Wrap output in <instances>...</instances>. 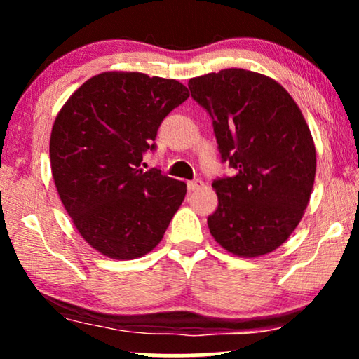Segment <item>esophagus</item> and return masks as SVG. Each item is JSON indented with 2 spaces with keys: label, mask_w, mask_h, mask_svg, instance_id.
<instances>
[{
  "label": "esophagus",
  "mask_w": 359,
  "mask_h": 359,
  "mask_svg": "<svg viewBox=\"0 0 359 359\" xmlns=\"http://www.w3.org/2000/svg\"><path fill=\"white\" fill-rule=\"evenodd\" d=\"M203 186H204L203 180H193V181H189V183H188V189L189 191H196V189L203 188Z\"/></svg>",
  "instance_id": "1"
}]
</instances>
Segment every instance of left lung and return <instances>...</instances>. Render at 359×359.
Masks as SVG:
<instances>
[{
  "label": "left lung",
  "instance_id": "obj_1",
  "mask_svg": "<svg viewBox=\"0 0 359 359\" xmlns=\"http://www.w3.org/2000/svg\"><path fill=\"white\" fill-rule=\"evenodd\" d=\"M193 100L212 119L222 163L233 176L214 180L219 198L208 225L238 257H262L301 222L316 178V147L301 109L271 78L243 68L191 78Z\"/></svg>",
  "mask_w": 359,
  "mask_h": 359
}]
</instances>
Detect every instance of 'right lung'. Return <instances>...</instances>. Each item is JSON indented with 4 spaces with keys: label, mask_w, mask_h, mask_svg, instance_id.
<instances>
[{
    "label": "right lung",
    "mask_w": 359,
    "mask_h": 359,
    "mask_svg": "<svg viewBox=\"0 0 359 359\" xmlns=\"http://www.w3.org/2000/svg\"><path fill=\"white\" fill-rule=\"evenodd\" d=\"M176 80L106 72L78 88L58 112L50 165L58 196L81 237L114 259L144 257L168 229L183 181L144 170L158 127L188 100Z\"/></svg>",
    "instance_id": "right-lung-1"
}]
</instances>
